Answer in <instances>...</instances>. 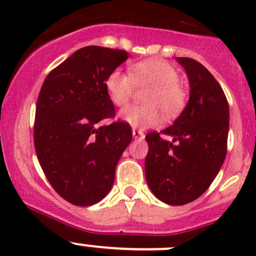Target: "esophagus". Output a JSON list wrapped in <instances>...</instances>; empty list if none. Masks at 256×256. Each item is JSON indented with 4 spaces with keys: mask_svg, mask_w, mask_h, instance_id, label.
<instances>
[{
    "mask_svg": "<svg viewBox=\"0 0 256 256\" xmlns=\"http://www.w3.org/2000/svg\"><path fill=\"white\" fill-rule=\"evenodd\" d=\"M132 135H134V138H138V140H142V138H144V134L141 130H138V128H134Z\"/></svg>",
    "mask_w": 256,
    "mask_h": 256,
    "instance_id": "1",
    "label": "esophagus"
}]
</instances>
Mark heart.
<instances>
[{
	"label": "heart",
	"instance_id": "heart-1",
	"mask_svg": "<svg viewBox=\"0 0 256 256\" xmlns=\"http://www.w3.org/2000/svg\"><path fill=\"white\" fill-rule=\"evenodd\" d=\"M180 74L164 59H146L131 66V73L115 69L105 80L108 94L116 106L130 102L136 86L151 85L144 92L146 104L121 112V118L132 126L151 128L162 118V112L171 118L186 104V90L180 84Z\"/></svg>",
	"mask_w": 256,
	"mask_h": 256
}]
</instances>
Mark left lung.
Returning <instances> with one entry per match:
<instances>
[{
  "label": "left lung",
  "mask_w": 256,
  "mask_h": 256,
  "mask_svg": "<svg viewBox=\"0 0 256 256\" xmlns=\"http://www.w3.org/2000/svg\"><path fill=\"white\" fill-rule=\"evenodd\" d=\"M177 60L190 80V102L171 126L147 134L144 160L150 190L171 206L193 202L208 190L226 160L229 131L228 100L219 82L200 62Z\"/></svg>",
  "instance_id": "1"
}]
</instances>
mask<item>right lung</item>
I'll return each mask as SVG.
<instances>
[{
  "label": "right lung",
  "instance_id": "add662e5",
  "mask_svg": "<svg viewBox=\"0 0 256 256\" xmlns=\"http://www.w3.org/2000/svg\"><path fill=\"white\" fill-rule=\"evenodd\" d=\"M121 49L80 48L50 70L36 105L34 148L56 193L80 207L109 193L121 154L132 140L131 126L114 121L115 108L105 80L128 59Z\"/></svg>",
  "mask_w": 256,
  "mask_h": 256
}]
</instances>
